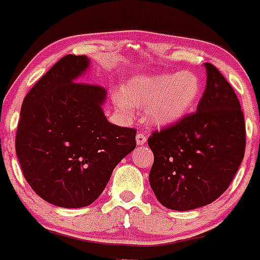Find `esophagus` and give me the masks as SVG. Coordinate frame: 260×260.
I'll list each match as a JSON object with an SVG mask.
<instances>
[{
	"mask_svg": "<svg viewBox=\"0 0 260 260\" xmlns=\"http://www.w3.org/2000/svg\"><path fill=\"white\" fill-rule=\"evenodd\" d=\"M136 141H137L138 146L145 145V143L147 142V135H146V133H143V132L138 133V135L136 136Z\"/></svg>",
	"mask_w": 260,
	"mask_h": 260,
	"instance_id": "34e87169",
	"label": "esophagus"
}]
</instances>
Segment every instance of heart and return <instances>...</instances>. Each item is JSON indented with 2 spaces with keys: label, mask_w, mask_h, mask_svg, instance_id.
Listing matches in <instances>:
<instances>
[{
  "label": "heart",
  "mask_w": 260,
  "mask_h": 260,
  "mask_svg": "<svg viewBox=\"0 0 260 260\" xmlns=\"http://www.w3.org/2000/svg\"><path fill=\"white\" fill-rule=\"evenodd\" d=\"M122 94L123 98L117 99L120 109L147 107L148 123L164 127L179 122L191 112L201 95V81L190 70L135 77L123 85Z\"/></svg>",
  "instance_id": "1"
}]
</instances>
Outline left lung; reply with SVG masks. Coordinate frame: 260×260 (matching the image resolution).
Here are the masks:
<instances>
[{"label": "left lung", "mask_w": 260, "mask_h": 260, "mask_svg": "<svg viewBox=\"0 0 260 260\" xmlns=\"http://www.w3.org/2000/svg\"><path fill=\"white\" fill-rule=\"evenodd\" d=\"M205 91L196 112L148 138L154 156L149 183L157 200L172 210H192L216 200L245 152L239 99L214 65L205 62Z\"/></svg>", "instance_id": "left-lung-1"}]
</instances>
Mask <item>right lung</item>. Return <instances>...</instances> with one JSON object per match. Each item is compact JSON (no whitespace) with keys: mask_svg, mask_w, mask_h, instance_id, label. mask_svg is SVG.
<instances>
[{"mask_svg":"<svg viewBox=\"0 0 260 260\" xmlns=\"http://www.w3.org/2000/svg\"><path fill=\"white\" fill-rule=\"evenodd\" d=\"M85 55H67L31 88L21 107L16 154L34 191L52 205L84 208L106 188L114 167L136 148L135 128L108 122L107 90L79 80Z\"/></svg>","mask_w":260,"mask_h":260,"instance_id":"add662e5","label":"right lung"}]
</instances>
